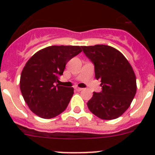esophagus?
Returning a JSON list of instances; mask_svg holds the SVG:
<instances>
[{"instance_id":"obj_1","label":"esophagus","mask_w":155,"mask_h":155,"mask_svg":"<svg viewBox=\"0 0 155 155\" xmlns=\"http://www.w3.org/2000/svg\"><path fill=\"white\" fill-rule=\"evenodd\" d=\"M74 89L76 90V91H82V90H83V88H81V87H75Z\"/></svg>"}]
</instances>
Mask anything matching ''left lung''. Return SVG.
Instances as JSON below:
<instances>
[{
	"instance_id": "1",
	"label": "left lung",
	"mask_w": 155,
	"mask_h": 155,
	"mask_svg": "<svg viewBox=\"0 0 155 155\" xmlns=\"http://www.w3.org/2000/svg\"><path fill=\"white\" fill-rule=\"evenodd\" d=\"M94 65V74L101 81V92H93L87 105L102 120L118 118L130 107L137 92L136 76L127 58L106 45L81 46Z\"/></svg>"
}]
</instances>
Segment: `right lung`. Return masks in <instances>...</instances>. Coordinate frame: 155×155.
Here are the masks:
<instances>
[{"instance_id": "obj_1", "label": "right lung", "mask_w": 155, "mask_h": 155, "mask_svg": "<svg viewBox=\"0 0 155 155\" xmlns=\"http://www.w3.org/2000/svg\"><path fill=\"white\" fill-rule=\"evenodd\" d=\"M79 46H51L36 52L27 61L20 89L30 110L43 119L63 113L74 94L73 87L54 85L66 64L81 52Z\"/></svg>"}]
</instances>
